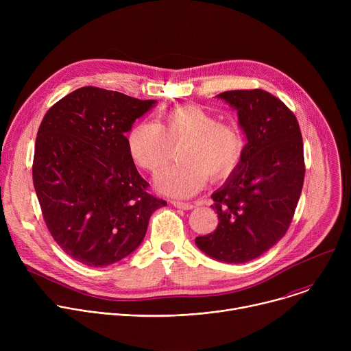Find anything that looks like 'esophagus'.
<instances>
[{
    "label": "esophagus",
    "instance_id": "34e87169",
    "mask_svg": "<svg viewBox=\"0 0 351 351\" xmlns=\"http://www.w3.org/2000/svg\"><path fill=\"white\" fill-rule=\"evenodd\" d=\"M171 204H172L173 207H176V208H182V210H191V208H194V206H193V204H190V203H184V202H176V199H173V202H171Z\"/></svg>",
    "mask_w": 351,
    "mask_h": 351
}]
</instances>
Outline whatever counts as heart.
Listing matches in <instances>:
<instances>
[{
	"instance_id": "b5f03b06",
	"label": "heart",
	"mask_w": 351,
	"mask_h": 351,
	"mask_svg": "<svg viewBox=\"0 0 351 351\" xmlns=\"http://www.w3.org/2000/svg\"><path fill=\"white\" fill-rule=\"evenodd\" d=\"M182 145V164L158 176L161 191L189 197L207 183V179L228 178L243 154V134L229 122H218L206 108L186 104L161 112L158 123L140 121L128 134V149L143 169L157 173L175 157Z\"/></svg>"
}]
</instances>
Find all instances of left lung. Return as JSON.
<instances>
[{"label":"left lung","mask_w":351,"mask_h":351,"mask_svg":"<svg viewBox=\"0 0 351 351\" xmlns=\"http://www.w3.org/2000/svg\"><path fill=\"white\" fill-rule=\"evenodd\" d=\"M218 97L237 110L248 143L241 162L211 195L218 228L195 244L215 260L240 264L268 252L291 223L306 173L303 137L294 114L265 90Z\"/></svg>","instance_id":"left-lung-1"}]
</instances>
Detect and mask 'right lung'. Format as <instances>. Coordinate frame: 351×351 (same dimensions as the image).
I'll return each instance as SVG.
<instances>
[{
  "mask_svg": "<svg viewBox=\"0 0 351 351\" xmlns=\"http://www.w3.org/2000/svg\"><path fill=\"white\" fill-rule=\"evenodd\" d=\"M154 104L86 86L41 121L32 173L43 218L57 244L84 265L107 267L129 256L152 214L167 206L147 191L125 136Z\"/></svg>",
  "mask_w": 351,
  "mask_h": 351,
  "instance_id": "add662e5",
  "label": "right lung"
}]
</instances>
